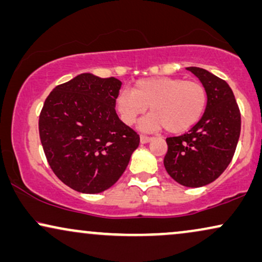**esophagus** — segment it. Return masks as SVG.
<instances>
[{
  "mask_svg": "<svg viewBox=\"0 0 262 262\" xmlns=\"http://www.w3.org/2000/svg\"><path fill=\"white\" fill-rule=\"evenodd\" d=\"M152 140L151 137H147V135H141L140 137V141L142 144H146V142H150Z\"/></svg>",
  "mask_w": 262,
  "mask_h": 262,
  "instance_id": "34e87169",
  "label": "esophagus"
}]
</instances>
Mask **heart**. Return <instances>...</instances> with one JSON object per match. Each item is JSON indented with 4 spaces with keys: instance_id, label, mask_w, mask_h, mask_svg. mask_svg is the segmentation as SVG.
<instances>
[{
    "instance_id": "b5f03b06",
    "label": "heart",
    "mask_w": 262,
    "mask_h": 262,
    "mask_svg": "<svg viewBox=\"0 0 262 262\" xmlns=\"http://www.w3.org/2000/svg\"><path fill=\"white\" fill-rule=\"evenodd\" d=\"M207 102V89L200 82L160 76L139 79L133 91H121L115 107L125 124H134L150 106L152 112L142 120V130L165 127L170 133H181L201 120Z\"/></svg>"
}]
</instances>
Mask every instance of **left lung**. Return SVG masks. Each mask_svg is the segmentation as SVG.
<instances>
[{
    "label": "left lung",
    "instance_id": "obj_1",
    "mask_svg": "<svg viewBox=\"0 0 262 262\" xmlns=\"http://www.w3.org/2000/svg\"><path fill=\"white\" fill-rule=\"evenodd\" d=\"M187 70L207 89V107L187 133L167 138L164 167L177 183L201 187L219 178L232 161L241 134V112L226 81L201 68Z\"/></svg>",
    "mask_w": 262,
    "mask_h": 262
}]
</instances>
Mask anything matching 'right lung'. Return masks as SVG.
<instances>
[{"instance_id":"1","label":"right lung","mask_w":262,"mask_h":262,"mask_svg":"<svg viewBox=\"0 0 262 262\" xmlns=\"http://www.w3.org/2000/svg\"><path fill=\"white\" fill-rule=\"evenodd\" d=\"M122 82L81 74L59 84L46 99L38 129L52 170L69 187L99 193L127 168L140 137L115 110Z\"/></svg>"}]
</instances>
